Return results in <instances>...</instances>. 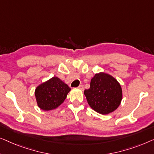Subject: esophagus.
<instances>
[{"mask_svg": "<svg viewBox=\"0 0 154 154\" xmlns=\"http://www.w3.org/2000/svg\"><path fill=\"white\" fill-rule=\"evenodd\" d=\"M78 88H79V89H80V90L83 91L84 88V86L83 85H79V86H78Z\"/></svg>", "mask_w": 154, "mask_h": 154, "instance_id": "1", "label": "esophagus"}]
</instances>
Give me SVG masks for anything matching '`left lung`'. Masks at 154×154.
<instances>
[{"instance_id":"8db88e82","label":"left lung","mask_w":154,"mask_h":154,"mask_svg":"<svg viewBox=\"0 0 154 154\" xmlns=\"http://www.w3.org/2000/svg\"><path fill=\"white\" fill-rule=\"evenodd\" d=\"M88 104L101 114L112 113L120 105L123 98L120 84L107 73H96L91 80L90 88L84 92Z\"/></svg>"}]
</instances>
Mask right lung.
<instances>
[{"instance_id":"add662e5","label":"right lung","mask_w":154,"mask_h":154,"mask_svg":"<svg viewBox=\"0 0 154 154\" xmlns=\"http://www.w3.org/2000/svg\"><path fill=\"white\" fill-rule=\"evenodd\" d=\"M71 88L61 79L53 77L42 82L35 90L37 105L45 111L54 109L66 100Z\"/></svg>"}]
</instances>
